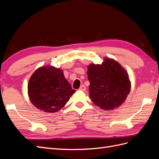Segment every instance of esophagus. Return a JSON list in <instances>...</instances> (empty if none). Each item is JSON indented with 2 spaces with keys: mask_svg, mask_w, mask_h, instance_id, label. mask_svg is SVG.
Here are the masks:
<instances>
[{
  "mask_svg": "<svg viewBox=\"0 0 159 159\" xmlns=\"http://www.w3.org/2000/svg\"><path fill=\"white\" fill-rule=\"evenodd\" d=\"M80 90H81V91H85V90H86V88H85V86L84 85H81V86H80V89H79Z\"/></svg>",
  "mask_w": 159,
  "mask_h": 159,
  "instance_id": "obj_1",
  "label": "esophagus"
}]
</instances>
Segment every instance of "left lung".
<instances>
[{
    "instance_id": "left-lung-1",
    "label": "left lung",
    "mask_w": 159,
    "mask_h": 159,
    "mask_svg": "<svg viewBox=\"0 0 159 159\" xmlns=\"http://www.w3.org/2000/svg\"><path fill=\"white\" fill-rule=\"evenodd\" d=\"M87 74L89 97L98 107L111 110L125 101L131 90V81L127 71L117 61L105 57L102 64H91Z\"/></svg>"
}]
</instances>
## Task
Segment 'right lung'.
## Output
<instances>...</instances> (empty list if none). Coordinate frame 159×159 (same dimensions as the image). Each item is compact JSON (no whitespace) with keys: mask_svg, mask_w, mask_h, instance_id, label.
<instances>
[{"mask_svg":"<svg viewBox=\"0 0 159 159\" xmlns=\"http://www.w3.org/2000/svg\"><path fill=\"white\" fill-rule=\"evenodd\" d=\"M74 93L63 71L54 66L38 68L28 84L31 103L46 113H55L64 107Z\"/></svg>","mask_w":159,"mask_h":159,"instance_id":"right-lung-1","label":"right lung"}]
</instances>
